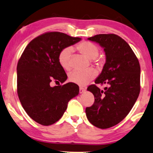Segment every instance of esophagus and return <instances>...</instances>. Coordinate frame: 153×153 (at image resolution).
Masks as SVG:
<instances>
[{
  "instance_id": "34e87169",
  "label": "esophagus",
  "mask_w": 153,
  "mask_h": 153,
  "mask_svg": "<svg viewBox=\"0 0 153 153\" xmlns=\"http://www.w3.org/2000/svg\"><path fill=\"white\" fill-rule=\"evenodd\" d=\"M85 91V89L83 88V87H80V88H79V91H80V94H82Z\"/></svg>"
}]
</instances>
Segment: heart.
<instances>
[{
	"mask_svg": "<svg viewBox=\"0 0 153 153\" xmlns=\"http://www.w3.org/2000/svg\"><path fill=\"white\" fill-rule=\"evenodd\" d=\"M76 50L86 56L96 66H99L102 64L103 60L99 56V48L97 45L90 41H83L77 44ZM72 49L66 48L61 51L58 56L59 64L64 70H70L71 67V55ZM97 72L94 68H89L85 71H73L68 75V79L71 82L85 86L90 82L97 76Z\"/></svg>",
	"mask_w": 153,
	"mask_h": 153,
	"instance_id": "obj_1",
	"label": "heart"
}]
</instances>
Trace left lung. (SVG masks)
Returning <instances> with one entry per match:
<instances>
[{"label": "left lung", "instance_id": "obj_1", "mask_svg": "<svg viewBox=\"0 0 153 153\" xmlns=\"http://www.w3.org/2000/svg\"><path fill=\"white\" fill-rule=\"evenodd\" d=\"M88 39L104 48L106 62L95 84L87 87L94 96V102L85 112L94 126L107 129L120 123L137 100L140 90V64L129 44L119 36L99 34ZM97 84L107 87L101 91Z\"/></svg>", "mask_w": 153, "mask_h": 153}]
</instances>
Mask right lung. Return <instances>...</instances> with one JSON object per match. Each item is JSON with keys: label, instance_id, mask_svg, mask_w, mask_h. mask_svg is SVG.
Instances as JSON below:
<instances>
[{"label": "right lung", "instance_id": "add662e5", "mask_svg": "<svg viewBox=\"0 0 153 153\" xmlns=\"http://www.w3.org/2000/svg\"><path fill=\"white\" fill-rule=\"evenodd\" d=\"M80 40L64 33L46 32L28 44L18 61V97L24 111L36 123L45 126L55 123L64 115L68 101L78 94L79 87L75 83L53 87L50 84L66 80L59 54Z\"/></svg>", "mask_w": 153, "mask_h": 153}]
</instances>
